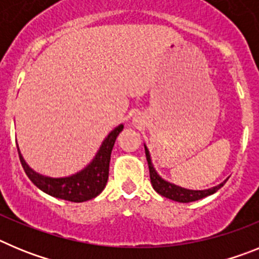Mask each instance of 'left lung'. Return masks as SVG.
Segmentation results:
<instances>
[{"instance_id": "1", "label": "left lung", "mask_w": 259, "mask_h": 259, "mask_svg": "<svg viewBox=\"0 0 259 259\" xmlns=\"http://www.w3.org/2000/svg\"><path fill=\"white\" fill-rule=\"evenodd\" d=\"M145 146V145H144ZM145 155H146V161H148V166H149V174H150V182H152L153 188L155 189V192L163 196L166 198H170L172 201H178V202H192V201H197L201 200L203 197H207L210 194L215 193V192L221 189L224 185L223 182L221 183L217 187H212L210 189H205V191H192V189H185L182 188V187H178L175 184H171V183L166 182L158 175L157 171L154 170V167L152 164V159H150V154L148 148L145 146Z\"/></svg>"}]
</instances>
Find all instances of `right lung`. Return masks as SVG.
Instances as JSON below:
<instances>
[{
  "instance_id": "add662e5",
  "label": "right lung",
  "mask_w": 259,
  "mask_h": 259,
  "mask_svg": "<svg viewBox=\"0 0 259 259\" xmlns=\"http://www.w3.org/2000/svg\"><path fill=\"white\" fill-rule=\"evenodd\" d=\"M122 131L123 124H120L114 131L110 132L96 154L95 159L84 170L68 178H48V176L40 175L26 163L18 148L20 163L29 180L37 188L53 197L71 201V202H84V201L92 200L97 197L106 187L107 179H109L110 155H111L116 137Z\"/></svg>"
}]
</instances>
